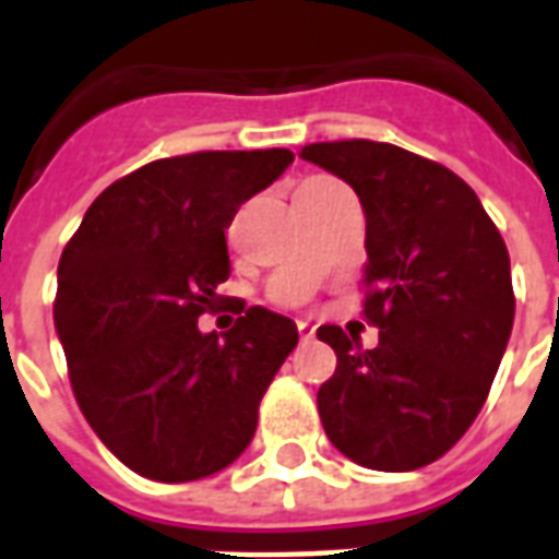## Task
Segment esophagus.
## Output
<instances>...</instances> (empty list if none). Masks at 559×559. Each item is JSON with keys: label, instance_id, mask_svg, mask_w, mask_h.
Listing matches in <instances>:
<instances>
[{"label": "esophagus", "instance_id": "34e87169", "mask_svg": "<svg viewBox=\"0 0 559 559\" xmlns=\"http://www.w3.org/2000/svg\"><path fill=\"white\" fill-rule=\"evenodd\" d=\"M314 332H317L314 323H308V320H299V335H302V341L314 338Z\"/></svg>", "mask_w": 559, "mask_h": 559}]
</instances>
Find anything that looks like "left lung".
I'll return each mask as SVG.
<instances>
[{
  "label": "left lung",
  "instance_id": "8db88e82",
  "mask_svg": "<svg viewBox=\"0 0 559 559\" xmlns=\"http://www.w3.org/2000/svg\"><path fill=\"white\" fill-rule=\"evenodd\" d=\"M302 158L350 185L365 212V317L380 344L320 326L338 356L317 392L341 455L407 473L479 416L515 320L509 251L479 197L443 164L374 140L311 143Z\"/></svg>",
  "mask_w": 559,
  "mask_h": 559
}]
</instances>
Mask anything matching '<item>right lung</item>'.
Returning <instances> with one entry per match:
<instances>
[{
  "label": "right lung",
  "mask_w": 559,
  "mask_h": 559,
  "mask_svg": "<svg viewBox=\"0 0 559 559\" xmlns=\"http://www.w3.org/2000/svg\"><path fill=\"white\" fill-rule=\"evenodd\" d=\"M293 164L290 148L152 160L86 209L59 260L53 320L80 411L126 467L194 481L230 467L299 332L248 308L230 332L197 317L230 278L224 230Z\"/></svg>",
  "instance_id": "obj_1"
}]
</instances>
